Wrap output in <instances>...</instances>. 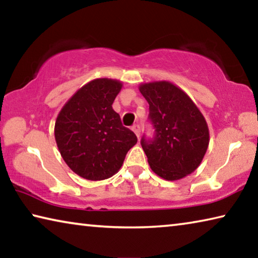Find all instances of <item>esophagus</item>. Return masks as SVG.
Masks as SVG:
<instances>
[{"label":"esophagus","mask_w":258,"mask_h":258,"mask_svg":"<svg viewBox=\"0 0 258 258\" xmlns=\"http://www.w3.org/2000/svg\"><path fill=\"white\" fill-rule=\"evenodd\" d=\"M132 131H133V132L135 133V135H137L138 139H139L140 132H141V128H140V126H139V125H133V126H132Z\"/></svg>","instance_id":"34e87169"}]
</instances>
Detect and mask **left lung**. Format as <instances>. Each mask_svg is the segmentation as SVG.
<instances>
[{
  "mask_svg": "<svg viewBox=\"0 0 258 258\" xmlns=\"http://www.w3.org/2000/svg\"><path fill=\"white\" fill-rule=\"evenodd\" d=\"M139 90L149 103L155 127L154 140H141L148 163L164 180H181L198 168L206 154V119L189 95L171 82L143 83Z\"/></svg>",
  "mask_w": 258,
  "mask_h": 258,
  "instance_id": "1",
  "label": "left lung"
}]
</instances>
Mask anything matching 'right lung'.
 I'll return each instance as SVG.
<instances>
[{
  "label": "right lung",
  "mask_w": 258,
  "mask_h": 258,
  "mask_svg": "<svg viewBox=\"0 0 258 258\" xmlns=\"http://www.w3.org/2000/svg\"><path fill=\"white\" fill-rule=\"evenodd\" d=\"M121 86L123 83L111 78L91 81L64 103L56 117L54 138L61 157L86 180L111 177L138 142L112 109Z\"/></svg>",
  "instance_id": "obj_1"
}]
</instances>
